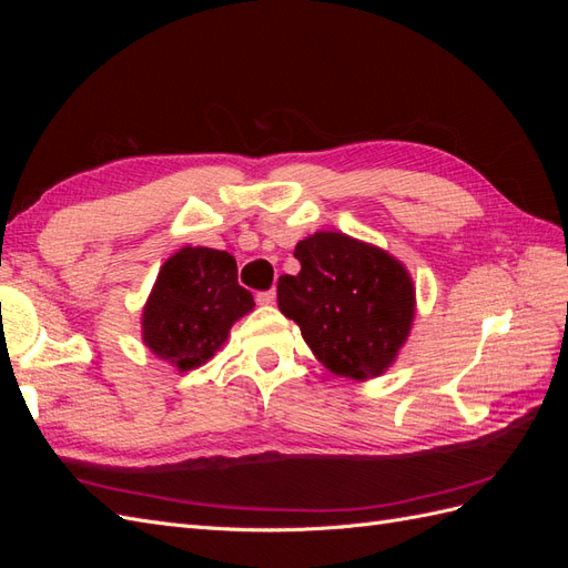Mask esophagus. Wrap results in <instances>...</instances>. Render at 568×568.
Listing matches in <instances>:
<instances>
[{
	"label": "esophagus",
	"instance_id": "obj_1",
	"mask_svg": "<svg viewBox=\"0 0 568 568\" xmlns=\"http://www.w3.org/2000/svg\"><path fill=\"white\" fill-rule=\"evenodd\" d=\"M274 298H277V294H274V291H261V294L255 296V301L261 303V305H272Z\"/></svg>",
	"mask_w": 568,
	"mask_h": 568
}]
</instances>
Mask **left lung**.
<instances>
[{"mask_svg": "<svg viewBox=\"0 0 568 568\" xmlns=\"http://www.w3.org/2000/svg\"><path fill=\"white\" fill-rule=\"evenodd\" d=\"M301 272L277 282L280 311L301 326L320 363L355 382L384 374L415 320V286L400 261L343 232L296 244Z\"/></svg>", "mask_w": 568, "mask_h": 568, "instance_id": "8db88e82", "label": "left lung"}]
</instances>
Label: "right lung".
<instances>
[{"label":"right lung","mask_w":568,"mask_h":568,"mask_svg":"<svg viewBox=\"0 0 568 568\" xmlns=\"http://www.w3.org/2000/svg\"><path fill=\"white\" fill-rule=\"evenodd\" d=\"M227 251L184 246L163 263L142 313L146 348L180 372L201 367L227 341L232 324L253 311Z\"/></svg>","instance_id":"obj_1"}]
</instances>
